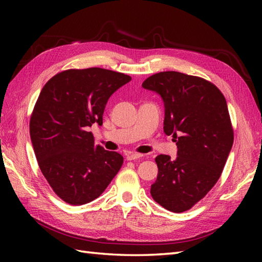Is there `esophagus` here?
Instances as JSON below:
<instances>
[{
    "label": "esophagus",
    "mask_w": 262,
    "mask_h": 262,
    "mask_svg": "<svg viewBox=\"0 0 262 262\" xmlns=\"http://www.w3.org/2000/svg\"><path fill=\"white\" fill-rule=\"evenodd\" d=\"M143 155L142 154H138V153H134V152H129V153H127L126 154V159L128 160V161H133V160H137V159H140V158H142Z\"/></svg>",
    "instance_id": "34e87169"
}]
</instances>
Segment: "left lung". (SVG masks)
I'll return each mask as SVG.
<instances>
[{
	"label": "left lung",
	"instance_id": "8db88e82",
	"mask_svg": "<svg viewBox=\"0 0 262 262\" xmlns=\"http://www.w3.org/2000/svg\"><path fill=\"white\" fill-rule=\"evenodd\" d=\"M164 103L163 129L177 140V158L158 155V178L151 186L155 202L181 213L206 196L224 169L233 145L227 103L210 82L176 71L143 82Z\"/></svg>",
	"mask_w": 262,
	"mask_h": 262
}]
</instances>
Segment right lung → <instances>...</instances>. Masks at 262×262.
Segmentation results:
<instances>
[{"label": "right lung", "mask_w": 262, "mask_h": 262, "mask_svg": "<svg viewBox=\"0 0 262 262\" xmlns=\"http://www.w3.org/2000/svg\"><path fill=\"white\" fill-rule=\"evenodd\" d=\"M130 80L99 68L68 70L41 89L30 118V138L43 177L64 202H92L118 173L124 158L94 145L89 127L102 125L109 98Z\"/></svg>", "instance_id": "1"}]
</instances>
